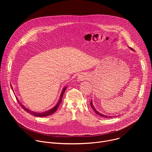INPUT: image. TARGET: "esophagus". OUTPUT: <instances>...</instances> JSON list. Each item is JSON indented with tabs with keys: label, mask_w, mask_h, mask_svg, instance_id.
<instances>
[{
	"label": "esophagus",
	"mask_w": 152,
	"mask_h": 152,
	"mask_svg": "<svg viewBox=\"0 0 152 152\" xmlns=\"http://www.w3.org/2000/svg\"><path fill=\"white\" fill-rule=\"evenodd\" d=\"M87 75H85V74H81V75H79L78 76H77V81H82V80H85L86 79H87Z\"/></svg>",
	"instance_id": "esophagus-1"
}]
</instances>
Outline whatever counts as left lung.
I'll return each instance as SVG.
<instances>
[{
  "label": "left lung",
  "mask_w": 152,
  "mask_h": 152,
  "mask_svg": "<svg viewBox=\"0 0 152 152\" xmlns=\"http://www.w3.org/2000/svg\"><path fill=\"white\" fill-rule=\"evenodd\" d=\"M131 50H134L132 48H131ZM90 104H91V107L93 108V110L95 111V113L97 114H98L99 115H100V116H101V117H105V118H112V117H111V116H107V115H103V114H101V113H99L98 111H96V110L95 109V107H94V106H93V102H92V100L91 101V102H90Z\"/></svg>",
  "instance_id": "1"
}]
</instances>
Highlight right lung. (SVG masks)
<instances>
[{
  "mask_svg": "<svg viewBox=\"0 0 152 152\" xmlns=\"http://www.w3.org/2000/svg\"><path fill=\"white\" fill-rule=\"evenodd\" d=\"M67 86H65V87L62 89V92H61V96H60L59 101H58V102L57 103V104H56L53 108H52L51 110H49V111H46V112H43V113H35V112H34V111H31L30 110L28 109V108L25 107L21 103H20L19 101H18V99L17 98V100L18 102L20 103V105L21 106V107H22L23 109L25 111H26L27 113H29L30 114L33 115H34V116H35V117H46V116H48V115H50L53 114V113L57 110L58 107H59L60 103H61V102H62V99L63 95H64L65 91H66V90L67 89ZM11 88L12 89V87H11Z\"/></svg>",
  "mask_w": 152,
  "mask_h": 152,
  "instance_id": "1",
  "label": "right lung"
}]
</instances>
